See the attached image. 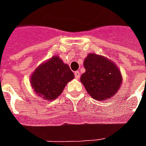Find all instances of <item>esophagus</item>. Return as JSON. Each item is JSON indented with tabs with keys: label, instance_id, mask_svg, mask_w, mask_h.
Masks as SVG:
<instances>
[{
	"label": "esophagus",
	"instance_id": "esophagus-1",
	"mask_svg": "<svg viewBox=\"0 0 146 146\" xmlns=\"http://www.w3.org/2000/svg\"><path fill=\"white\" fill-rule=\"evenodd\" d=\"M74 75H75V77H76V79H79V78H80V73L79 71H76V72L74 73Z\"/></svg>",
	"mask_w": 146,
	"mask_h": 146
}]
</instances>
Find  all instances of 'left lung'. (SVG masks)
<instances>
[{
  "label": "left lung",
  "instance_id": "1",
  "mask_svg": "<svg viewBox=\"0 0 146 146\" xmlns=\"http://www.w3.org/2000/svg\"><path fill=\"white\" fill-rule=\"evenodd\" d=\"M85 73L80 81L92 98L103 101L113 96L119 90L122 77L115 64L105 57L89 54L84 62Z\"/></svg>",
  "mask_w": 146,
  "mask_h": 146
}]
</instances>
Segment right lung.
Segmentation results:
<instances>
[{"instance_id":"obj_1","label":"right lung","mask_w":146,"mask_h":146,"mask_svg":"<svg viewBox=\"0 0 146 146\" xmlns=\"http://www.w3.org/2000/svg\"><path fill=\"white\" fill-rule=\"evenodd\" d=\"M73 78L74 74L69 66L54 56L34 71L31 76V84L36 95L46 100H54Z\"/></svg>"}]
</instances>
